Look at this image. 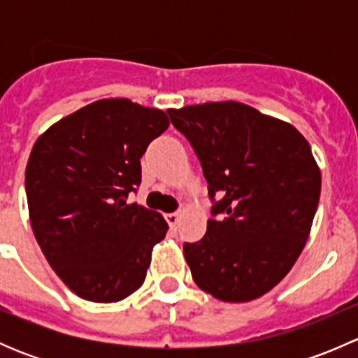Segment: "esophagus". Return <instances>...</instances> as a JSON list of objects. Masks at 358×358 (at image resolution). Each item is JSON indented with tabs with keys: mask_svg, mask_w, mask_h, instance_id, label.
<instances>
[{
	"mask_svg": "<svg viewBox=\"0 0 358 358\" xmlns=\"http://www.w3.org/2000/svg\"><path fill=\"white\" fill-rule=\"evenodd\" d=\"M180 218H182V215H180V213H169V215H166V222L169 223V227L178 225Z\"/></svg>",
	"mask_w": 358,
	"mask_h": 358,
	"instance_id": "obj_1",
	"label": "esophagus"
}]
</instances>
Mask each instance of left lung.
<instances>
[{
    "label": "left lung",
    "mask_w": 358,
    "mask_h": 358,
    "mask_svg": "<svg viewBox=\"0 0 358 358\" xmlns=\"http://www.w3.org/2000/svg\"><path fill=\"white\" fill-rule=\"evenodd\" d=\"M192 143L216 201L201 241L183 244L192 279L213 298L246 303L275 287L310 236L320 169L286 121L234 102L169 109Z\"/></svg>",
    "instance_id": "obj_1"
}]
</instances>
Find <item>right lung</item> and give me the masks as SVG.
I'll return each instance as SVG.
<instances>
[{
    "instance_id": "add662e5",
    "label": "right lung",
    "mask_w": 358,
    "mask_h": 358,
    "mask_svg": "<svg viewBox=\"0 0 358 358\" xmlns=\"http://www.w3.org/2000/svg\"><path fill=\"white\" fill-rule=\"evenodd\" d=\"M169 126L168 114L128 99H102L50 126L25 168L32 232L72 292L95 303L128 298L143 284L161 213L128 204L140 157Z\"/></svg>"
}]
</instances>
